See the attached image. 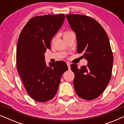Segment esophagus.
<instances>
[{"label": "esophagus", "mask_w": 124, "mask_h": 124, "mask_svg": "<svg viewBox=\"0 0 124 124\" xmlns=\"http://www.w3.org/2000/svg\"><path fill=\"white\" fill-rule=\"evenodd\" d=\"M67 64L68 65V69H70V62H67Z\"/></svg>", "instance_id": "1"}]
</instances>
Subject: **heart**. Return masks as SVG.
Masks as SVG:
<instances>
[{
    "mask_svg": "<svg viewBox=\"0 0 124 124\" xmlns=\"http://www.w3.org/2000/svg\"><path fill=\"white\" fill-rule=\"evenodd\" d=\"M72 33V31H67V32H65V33H64V36H65V35H68V34H70V33ZM55 38H54V39Z\"/></svg>",
    "mask_w": 124,
    "mask_h": 124,
    "instance_id": "obj_1",
    "label": "heart"
}]
</instances>
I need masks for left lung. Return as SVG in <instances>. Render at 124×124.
I'll return each instance as SVG.
<instances>
[{
    "label": "left lung",
    "mask_w": 124,
    "mask_h": 124,
    "mask_svg": "<svg viewBox=\"0 0 124 124\" xmlns=\"http://www.w3.org/2000/svg\"><path fill=\"white\" fill-rule=\"evenodd\" d=\"M71 29L76 34L77 52L84 53L87 65L78 68L72 64L74 88L78 96L85 100L98 97L105 90L111 77L113 57L108 35L96 20L81 15H67Z\"/></svg>",
    "instance_id": "left-lung-1"
}]
</instances>
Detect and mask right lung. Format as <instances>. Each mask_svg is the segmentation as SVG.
Wrapping results in <instances>:
<instances>
[{
	"mask_svg": "<svg viewBox=\"0 0 124 124\" xmlns=\"http://www.w3.org/2000/svg\"><path fill=\"white\" fill-rule=\"evenodd\" d=\"M65 15H44L32 18L22 30L16 50L17 69L28 94L39 102L50 101L56 94L62 73L68 70L62 61L45 62V53L62 26Z\"/></svg>",
	"mask_w": 124,
	"mask_h": 124,
	"instance_id": "right-lung-1",
	"label": "right lung"
}]
</instances>
